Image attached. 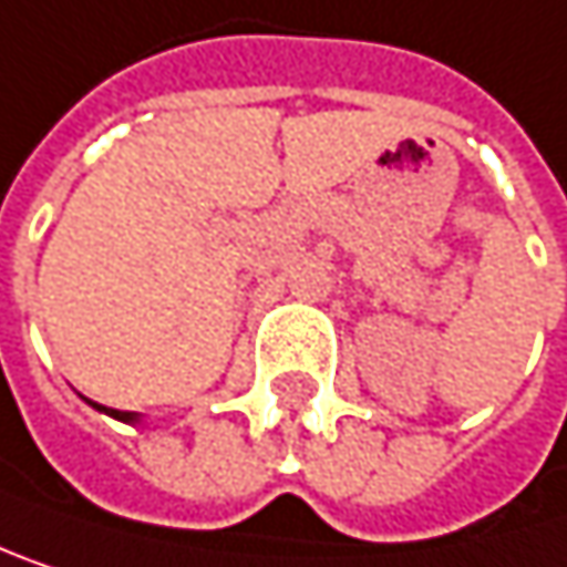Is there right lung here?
Returning <instances> with one entry per match:
<instances>
[{"label": "right lung", "instance_id": "right-lung-1", "mask_svg": "<svg viewBox=\"0 0 567 567\" xmlns=\"http://www.w3.org/2000/svg\"><path fill=\"white\" fill-rule=\"evenodd\" d=\"M99 406V403H95ZM99 410H105V406H99ZM109 416H115V420H125V423H132L135 420V413H118V410H105Z\"/></svg>", "mask_w": 567, "mask_h": 567}]
</instances>
